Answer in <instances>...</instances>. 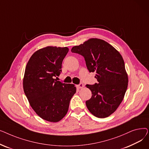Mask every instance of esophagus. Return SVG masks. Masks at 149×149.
<instances>
[{"label":"esophagus","mask_w":149,"mask_h":149,"mask_svg":"<svg viewBox=\"0 0 149 149\" xmlns=\"http://www.w3.org/2000/svg\"><path fill=\"white\" fill-rule=\"evenodd\" d=\"M77 87L78 88H82L84 87V85H83V84L82 83H80L79 84H77Z\"/></svg>","instance_id":"obj_1"}]
</instances>
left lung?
<instances>
[{
    "label": "left lung",
    "instance_id": "obj_1",
    "mask_svg": "<svg viewBox=\"0 0 149 149\" xmlns=\"http://www.w3.org/2000/svg\"><path fill=\"white\" fill-rule=\"evenodd\" d=\"M71 52L84 58L89 72H96L98 83L86 84L92 92V97L86 101L88 110L98 118L111 115L122 102L128 85L121 54L112 45L98 38L74 46Z\"/></svg>",
    "mask_w": 149,
    "mask_h": 149
}]
</instances>
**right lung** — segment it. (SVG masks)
<instances>
[{
	"label": "right lung",
	"mask_w": 149,
	"mask_h": 149,
	"mask_svg": "<svg viewBox=\"0 0 149 149\" xmlns=\"http://www.w3.org/2000/svg\"><path fill=\"white\" fill-rule=\"evenodd\" d=\"M68 51L67 47L40 49L33 54L25 68L23 81L25 95L36 113L46 121L55 123L63 118L76 92L74 84L56 79Z\"/></svg>",
	"instance_id": "obj_1"
}]
</instances>
